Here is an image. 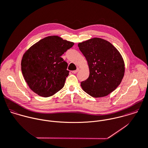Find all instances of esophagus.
<instances>
[{"label":"esophagus","instance_id":"obj_1","mask_svg":"<svg viewBox=\"0 0 148 148\" xmlns=\"http://www.w3.org/2000/svg\"><path fill=\"white\" fill-rule=\"evenodd\" d=\"M79 71V68H77L76 70L72 71V73H76Z\"/></svg>","mask_w":148,"mask_h":148}]
</instances>
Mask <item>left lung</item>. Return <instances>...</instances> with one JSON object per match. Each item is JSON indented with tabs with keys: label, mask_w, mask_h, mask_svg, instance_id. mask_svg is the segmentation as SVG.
<instances>
[{
	"label": "left lung",
	"mask_w": 148,
	"mask_h": 148,
	"mask_svg": "<svg viewBox=\"0 0 148 148\" xmlns=\"http://www.w3.org/2000/svg\"><path fill=\"white\" fill-rule=\"evenodd\" d=\"M90 70L88 78L81 82L82 89L94 98L106 97L121 84L125 63L119 53L110 42L93 38L78 44Z\"/></svg>",
	"instance_id": "1"
}]
</instances>
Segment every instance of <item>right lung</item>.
<instances>
[{
	"mask_svg": "<svg viewBox=\"0 0 148 148\" xmlns=\"http://www.w3.org/2000/svg\"><path fill=\"white\" fill-rule=\"evenodd\" d=\"M74 45L57 36L47 37L24 53L21 69L29 88L40 97H49L65 84L68 64L61 56Z\"/></svg>",
	"mask_w": 148,
	"mask_h": 148,
	"instance_id": "obj_1",
	"label": "right lung"
}]
</instances>
